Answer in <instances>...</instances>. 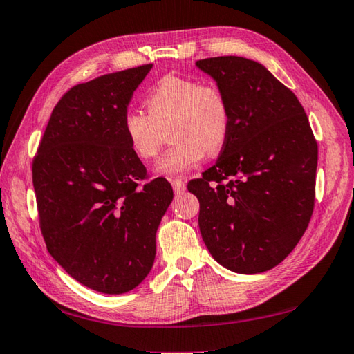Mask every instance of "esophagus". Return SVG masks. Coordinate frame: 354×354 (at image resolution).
<instances>
[{"label":"esophagus","mask_w":354,"mask_h":354,"mask_svg":"<svg viewBox=\"0 0 354 354\" xmlns=\"http://www.w3.org/2000/svg\"><path fill=\"white\" fill-rule=\"evenodd\" d=\"M171 187L175 190V194H183L185 190V183L183 179H171Z\"/></svg>","instance_id":"1"}]
</instances>
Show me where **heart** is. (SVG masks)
Here are the masks:
<instances>
[{"label": "heart", "instance_id": "b5f03b06", "mask_svg": "<svg viewBox=\"0 0 354 354\" xmlns=\"http://www.w3.org/2000/svg\"><path fill=\"white\" fill-rule=\"evenodd\" d=\"M149 114L127 110L122 115V133L134 156L155 159L162 130L169 128L173 142L158 160L160 176L178 178L201 162L205 153H216L230 130V108L223 89L210 83L178 75H165L145 97Z\"/></svg>", "mask_w": 354, "mask_h": 354}]
</instances>
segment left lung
<instances>
[{"label": "left lung", "instance_id": "left-lung-1", "mask_svg": "<svg viewBox=\"0 0 354 354\" xmlns=\"http://www.w3.org/2000/svg\"><path fill=\"white\" fill-rule=\"evenodd\" d=\"M230 108V130L214 167L187 187L199 199L198 224L212 257L239 274L283 261L314 209L317 142L291 89L254 60H198Z\"/></svg>", "mask_w": 354, "mask_h": 354}]
</instances>
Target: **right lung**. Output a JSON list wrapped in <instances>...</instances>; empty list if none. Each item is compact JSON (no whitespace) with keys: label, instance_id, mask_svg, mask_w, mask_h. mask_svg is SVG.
<instances>
[{"label":"right lung","instance_id":"obj_1","mask_svg":"<svg viewBox=\"0 0 354 354\" xmlns=\"http://www.w3.org/2000/svg\"><path fill=\"white\" fill-rule=\"evenodd\" d=\"M153 65L100 75L55 105L32 162L49 254L79 283L104 294L136 288L153 266L170 183L139 185L147 169L122 133V115Z\"/></svg>","mask_w":354,"mask_h":354}]
</instances>
